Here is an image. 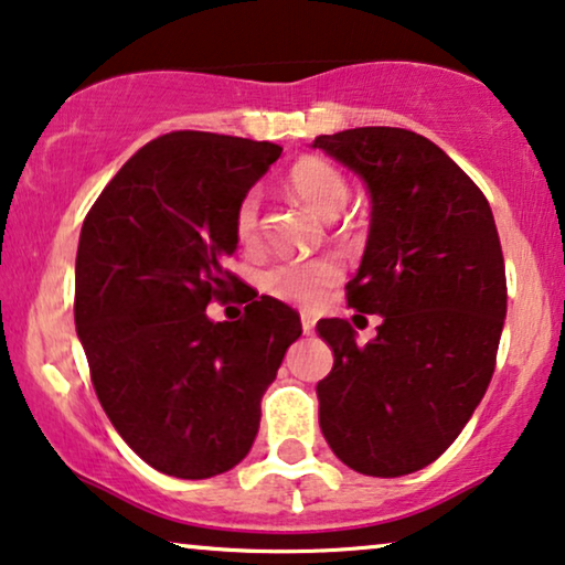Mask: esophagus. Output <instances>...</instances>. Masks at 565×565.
Instances as JSON below:
<instances>
[{
	"label": "esophagus",
	"mask_w": 565,
	"mask_h": 565,
	"mask_svg": "<svg viewBox=\"0 0 565 565\" xmlns=\"http://www.w3.org/2000/svg\"><path fill=\"white\" fill-rule=\"evenodd\" d=\"M302 330H305L307 335H310L312 330H315V318H312V315H302Z\"/></svg>",
	"instance_id": "1"
}]
</instances>
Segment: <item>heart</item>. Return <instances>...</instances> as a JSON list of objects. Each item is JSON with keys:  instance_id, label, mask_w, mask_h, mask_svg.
<instances>
[{"instance_id": "b5f03b06", "label": "heart", "mask_w": 565, "mask_h": 565, "mask_svg": "<svg viewBox=\"0 0 565 565\" xmlns=\"http://www.w3.org/2000/svg\"><path fill=\"white\" fill-rule=\"evenodd\" d=\"M287 185L291 193L299 195L315 214L322 220H333L349 201V183L333 164L318 157H305L289 170ZM258 209L260 195L250 191L239 199L235 209V235L243 245L253 243L258 232ZM341 276V263L335 258L318 260H281L274 263L266 274L260 276V287L270 297L291 305H315L322 291L333 287Z\"/></svg>"}]
</instances>
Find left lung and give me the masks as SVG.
<instances>
[{
	"mask_svg": "<svg viewBox=\"0 0 565 565\" xmlns=\"http://www.w3.org/2000/svg\"><path fill=\"white\" fill-rule=\"evenodd\" d=\"M312 149L364 180L370 237L349 307L380 315L356 343L341 318L318 322L333 370L318 382L320 428L361 476L397 478L431 465L483 401L507 318V274L480 188L420 134L364 126Z\"/></svg>",
	"mask_w": 565,
	"mask_h": 565,
	"instance_id": "8db88e82",
	"label": "left lung"
}]
</instances>
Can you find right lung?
Listing matches in <instances>:
<instances>
[{
  "mask_svg": "<svg viewBox=\"0 0 565 565\" xmlns=\"http://www.w3.org/2000/svg\"><path fill=\"white\" fill-rule=\"evenodd\" d=\"M281 157L270 141L172 131L141 147L79 232L74 326L105 416L164 476L204 480L250 452L260 397L302 335L299 315L250 295L214 322L239 278V199Z\"/></svg>",
  "mask_w": 565,
  "mask_h": 565,
  "instance_id": "1",
  "label": "right lung"
}]
</instances>
